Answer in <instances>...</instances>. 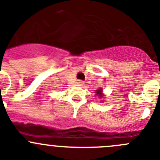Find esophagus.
<instances>
[{
    "label": "esophagus",
    "mask_w": 160,
    "mask_h": 160,
    "mask_svg": "<svg viewBox=\"0 0 160 160\" xmlns=\"http://www.w3.org/2000/svg\"><path fill=\"white\" fill-rule=\"evenodd\" d=\"M78 84L80 85V86H82V85L84 84V82H83L82 81H78Z\"/></svg>",
    "instance_id": "obj_1"
}]
</instances>
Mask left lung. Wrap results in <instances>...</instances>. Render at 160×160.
I'll use <instances>...</instances> for the list:
<instances>
[{
  "label": "left lung",
  "mask_w": 160,
  "mask_h": 160,
  "mask_svg": "<svg viewBox=\"0 0 160 160\" xmlns=\"http://www.w3.org/2000/svg\"><path fill=\"white\" fill-rule=\"evenodd\" d=\"M102 89H99V90H98L97 92H96L97 95L99 96V97H102Z\"/></svg>",
  "instance_id": "obj_1"
}]
</instances>
